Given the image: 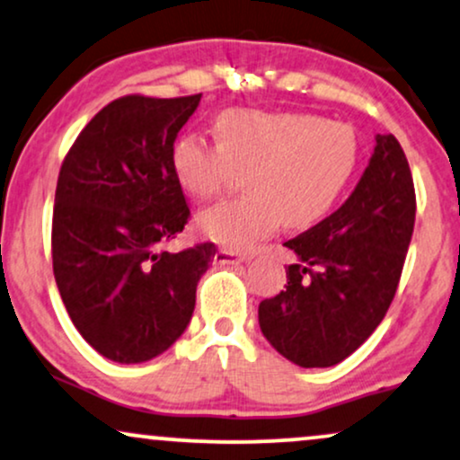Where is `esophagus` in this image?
<instances>
[{"mask_svg":"<svg viewBox=\"0 0 460 460\" xmlns=\"http://www.w3.org/2000/svg\"><path fill=\"white\" fill-rule=\"evenodd\" d=\"M245 260H249L245 253L232 252V249H219V252L215 253V262L217 264H239L245 262Z\"/></svg>","mask_w":460,"mask_h":460,"instance_id":"1","label":"esophagus"}]
</instances>
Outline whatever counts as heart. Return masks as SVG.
Listing matches in <instances>:
<instances>
[{
  "label": "heart",
  "instance_id": "heart-1",
  "mask_svg": "<svg viewBox=\"0 0 460 460\" xmlns=\"http://www.w3.org/2000/svg\"><path fill=\"white\" fill-rule=\"evenodd\" d=\"M217 145L183 136L172 146V172L194 200L219 196L245 170V196L224 200L198 217L204 236L245 252L279 221L288 228L315 224L341 200L360 143L348 123L311 112L226 111L215 121Z\"/></svg>",
  "mask_w": 460,
  "mask_h": 460
}]
</instances>
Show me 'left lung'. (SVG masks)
Wrapping results in <instances>:
<instances>
[{"label": "left lung", "instance_id": "8db88e82", "mask_svg": "<svg viewBox=\"0 0 460 460\" xmlns=\"http://www.w3.org/2000/svg\"><path fill=\"white\" fill-rule=\"evenodd\" d=\"M416 221L410 164L377 134L368 166L341 207L288 241V286L258 307L260 331L283 358L314 368L348 358L393 303Z\"/></svg>", "mask_w": 460, "mask_h": 460}]
</instances>
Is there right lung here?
<instances>
[{
  "label": "right lung",
  "mask_w": 460,
  "mask_h": 460,
  "mask_svg": "<svg viewBox=\"0 0 460 460\" xmlns=\"http://www.w3.org/2000/svg\"><path fill=\"white\" fill-rule=\"evenodd\" d=\"M200 98L111 102L61 164L50 239L57 288L84 341L121 365L155 358L185 332L217 253L213 243L162 249L190 217L170 155Z\"/></svg>",
  "instance_id": "obj_1"
}]
</instances>
